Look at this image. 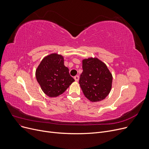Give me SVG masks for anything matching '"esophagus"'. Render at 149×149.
Masks as SVG:
<instances>
[{"label":"esophagus","instance_id":"34e87169","mask_svg":"<svg viewBox=\"0 0 149 149\" xmlns=\"http://www.w3.org/2000/svg\"><path fill=\"white\" fill-rule=\"evenodd\" d=\"M74 79L76 81H78L79 80V75H76L74 77Z\"/></svg>","mask_w":149,"mask_h":149}]
</instances>
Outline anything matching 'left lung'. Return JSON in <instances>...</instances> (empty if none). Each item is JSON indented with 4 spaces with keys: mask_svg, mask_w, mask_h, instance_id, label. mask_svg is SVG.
Listing matches in <instances>:
<instances>
[{
    "mask_svg": "<svg viewBox=\"0 0 149 149\" xmlns=\"http://www.w3.org/2000/svg\"><path fill=\"white\" fill-rule=\"evenodd\" d=\"M79 84L84 96L92 102L104 100L112 88V75L97 58L84 59Z\"/></svg>",
    "mask_w": 149,
    "mask_h": 149,
    "instance_id": "obj_1",
    "label": "left lung"
}]
</instances>
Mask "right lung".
<instances>
[{"label": "right lung", "mask_w": 149, "mask_h": 149, "mask_svg": "<svg viewBox=\"0 0 149 149\" xmlns=\"http://www.w3.org/2000/svg\"><path fill=\"white\" fill-rule=\"evenodd\" d=\"M36 79L46 95L56 97L62 94L75 80L64 65V58L56 53L46 56L36 71Z\"/></svg>", "instance_id": "add662e5"}]
</instances>
